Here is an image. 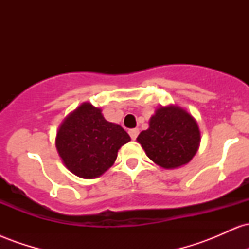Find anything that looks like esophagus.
<instances>
[{
	"label": "esophagus",
	"mask_w": 249,
	"mask_h": 249,
	"mask_svg": "<svg viewBox=\"0 0 249 249\" xmlns=\"http://www.w3.org/2000/svg\"><path fill=\"white\" fill-rule=\"evenodd\" d=\"M128 134H130L131 138H132L133 141H134V139H136L137 137H138V134H139V130H138V128H131V130L128 131Z\"/></svg>",
	"instance_id": "34e87169"
}]
</instances>
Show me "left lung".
I'll return each mask as SVG.
<instances>
[{"mask_svg": "<svg viewBox=\"0 0 249 249\" xmlns=\"http://www.w3.org/2000/svg\"><path fill=\"white\" fill-rule=\"evenodd\" d=\"M147 157L159 166L176 168L187 164L198 151L200 131L196 119L178 107H159L150 127L137 138Z\"/></svg>", "mask_w": 249, "mask_h": 249, "instance_id": "8db88e82", "label": "left lung"}]
</instances>
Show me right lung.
Listing matches in <instances>:
<instances>
[{"mask_svg": "<svg viewBox=\"0 0 249 249\" xmlns=\"http://www.w3.org/2000/svg\"><path fill=\"white\" fill-rule=\"evenodd\" d=\"M130 141L124 128L103 117L101 108L84 103L62 123L56 147L68 170L91 179L112 166L119 148Z\"/></svg>", "mask_w": 249, "mask_h": 249, "instance_id": "right-lung-1", "label": "right lung"}]
</instances>
